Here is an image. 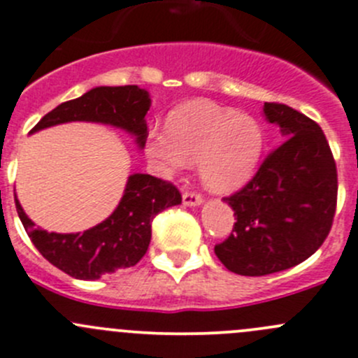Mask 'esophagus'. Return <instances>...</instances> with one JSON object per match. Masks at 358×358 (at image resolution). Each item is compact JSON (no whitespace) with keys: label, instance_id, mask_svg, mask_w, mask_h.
<instances>
[{"label":"esophagus","instance_id":"obj_1","mask_svg":"<svg viewBox=\"0 0 358 358\" xmlns=\"http://www.w3.org/2000/svg\"><path fill=\"white\" fill-rule=\"evenodd\" d=\"M182 201L185 206H199L203 205V198L199 194H196V192H185V194L182 196Z\"/></svg>","mask_w":358,"mask_h":358}]
</instances>
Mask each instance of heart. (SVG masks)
<instances>
[{
  "instance_id": "obj_1",
  "label": "heart",
  "mask_w": 358,
  "mask_h": 358,
  "mask_svg": "<svg viewBox=\"0 0 358 358\" xmlns=\"http://www.w3.org/2000/svg\"><path fill=\"white\" fill-rule=\"evenodd\" d=\"M265 152L262 123L210 100H192L169 115L168 129H152L145 153L160 176L171 178L198 160L203 185L233 194L252 180Z\"/></svg>"
}]
</instances>
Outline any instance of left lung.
I'll return each mask as SVG.
<instances>
[{
    "mask_svg": "<svg viewBox=\"0 0 358 358\" xmlns=\"http://www.w3.org/2000/svg\"><path fill=\"white\" fill-rule=\"evenodd\" d=\"M282 145L256 176L224 198L235 212L228 240L215 245L220 263L238 275H268L313 256L336 213L337 171L325 134L316 122L285 103L263 106Z\"/></svg>",
    "mask_w": 358,
    "mask_h": 358,
    "instance_id": "obj_1",
    "label": "left lung"
}]
</instances>
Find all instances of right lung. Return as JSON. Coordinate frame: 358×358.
<instances>
[{
  "label": "right lung",
  "instance_id": "add662e5",
  "mask_svg": "<svg viewBox=\"0 0 358 358\" xmlns=\"http://www.w3.org/2000/svg\"><path fill=\"white\" fill-rule=\"evenodd\" d=\"M150 106V93L136 85L96 86L79 99L59 103L29 134L70 122L102 123L125 130L136 146L143 150L148 136L146 113ZM180 203L182 196L171 183L134 173L127 178L115 212L83 233H49L35 228L19 199H15V208L33 245L43 258L76 279L95 280L136 265L148 250L153 217Z\"/></svg>",
  "mask_w": 358,
  "mask_h": 358
}]
</instances>
